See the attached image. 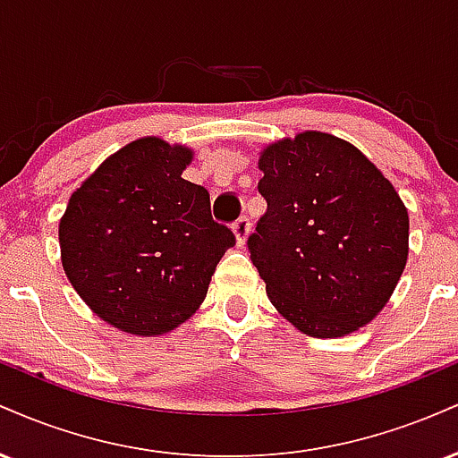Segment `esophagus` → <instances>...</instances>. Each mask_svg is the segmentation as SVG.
Here are the masks:
<instances>
[{
    "mask_svg": "<svg viewBox=\"0 0 458 458\" xmlns=\"http://www.w3.org/2000/svg\"><path fill=\"white\" fill-rule=\"evenodd\" d=\"M250 230H251L250 219H247V217L236 219L234 225H233V233L236 236V245H245L247 236H250Z\"/></svg>",
    "mask_w": 458,
    "mask_h": 458,
    "instance_id": "esophagus-1",
    "label": "esophagus"
}]
</instances>
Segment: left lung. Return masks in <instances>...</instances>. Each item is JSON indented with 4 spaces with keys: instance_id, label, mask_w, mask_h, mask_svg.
<instances>
[{
    "instance_id": "8db88e82",
    "label": "left lung",
    "mask_w": 458,
    "mask_h": 458,
    "mask_svg": "<svg viewBox=\"0 0 458 458\" xmlns=\"http://www.w3.org/2000/svg\"><path fill=\"white\" fill-rule=\"evenodd\" d=\"M267 199L247 239L277 312L312 338L353 334L381 312L409 254V215L377 165L320 131L260 152Z\"/></svg>"
}]
</instances>
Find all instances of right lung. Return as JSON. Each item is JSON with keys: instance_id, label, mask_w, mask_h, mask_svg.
Returning a JSON list of instances; mask_svg holds the SVG:
<instances>
[{"instance_id": "obj_1", "label": "right lung", "mask_w": 458, "mask_h": 458, "mask_svg": "<svg viewBox=\"0 0 458 458\" xmlns=\"http://www.w3.org/2000/svg\"><path fill=\"white\" fill-rule=\"evenodd\" d=\"M191 159L187 146L135 140L68 199L62 267L92 312L120 331L161 335L185 323L236 243L213 222L207 189L182 178Z\"/></svg>"}]
</instances>
